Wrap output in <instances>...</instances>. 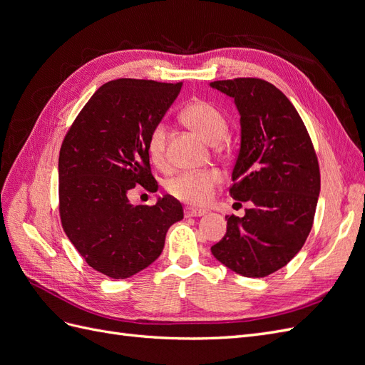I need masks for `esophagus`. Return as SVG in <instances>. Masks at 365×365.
<instances>
[{
    "mask_svg": "<svg viewBox=\"0 0 365 365\" xmlns=\"http://www.w3.org/2000/svg\"><path fill=\"white\" fill-rule=\"evenodd\" d=\"M184 213L187 217H200V216H204L207 212L205 210H201V208H193V207H187L184 210Z\"/></svg>",
    "mask_w": 365,
    "mask_h": 365,
    "instance_id": "34e87169",
    "label": "esophagus"
}]
</instances>
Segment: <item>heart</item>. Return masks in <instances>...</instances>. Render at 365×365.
<instances>
[{"mask_svg":"<svg viewBox=\"0 0 365 365\" xmlns=\"http://www.w3.org/2000/svg\"><path fill=\"white\" fill-rule=\"evenodd\" d=\"M181 120L197 132L210 145H217L228 132V121L219 108L205 101H193L187 105ZM168 129L163 123L153 126L146 141V152L152 164L164 169L168 165V150H165ZM220 182V173L213 169L200 172H185L168 182L169 193L185 204L204 205L213 196L215 187Z\"/></svg>","mask_w":365,"mask_h":365,"instance_id":"b5f03b06","label":"heart"}]
</instances>
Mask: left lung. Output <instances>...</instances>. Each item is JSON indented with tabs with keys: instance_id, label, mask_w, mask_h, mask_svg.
<instances>
[{
	"instance_id": "8db88e82",
	"label": "left lung",
	"mask_w": 365,
	"mask_h": 365,
	"mask_svg": "<svg viewBox=\"0 0 365 365\" xmlns=\"http://www.w3.org/2000/svg\"><path fill=\"white\" fill-rule=\"evenodd\" d=\"M235 98L240 149L231 180L245 216H225L227 233L213 256L244 277H267L288 264L311 233L319 168L302 117L272 83L239 77L210 83Z\"/></svg>"
}]
</instances>
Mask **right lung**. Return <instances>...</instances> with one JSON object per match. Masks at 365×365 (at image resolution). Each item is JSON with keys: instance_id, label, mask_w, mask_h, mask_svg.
<instances>
[{"instance_id": "add662e5", "label": "right lung", "mask_w": 365, "mask_h": 365, "mask_svg": "<svg viewBox=\"0 0 365 365\" xmlns=\"http://www.w3.org/2000/svg\"><path fill=\"white\" fill-rule=\"evenodd\" d=\"M182 83L117 79L102 85L76 117L59 153V212L65 235L85 262L128 279L155 262L165 233L184 217L173 196L130 204L137 184L152 185L146 141ZM152 189V187H150Z\"/></svg>"}]
</instances>
